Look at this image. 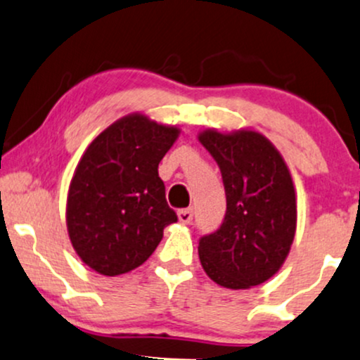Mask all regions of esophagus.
I'll use <instances>...</instances> for the list:
<instances>
[{
	"label": "esophagus",
	"instance_id": "1",
	"mask_svg": "<svg viewBox=\"0 0 360 360\" xmlns=\"http://www.w3.org/2000/svg\"><path fill=\"white\" fill-rule=\"evenodd\" d=\"M193 208H183L177 212V217H179V221L181 223H186V225H189V223L193 221Z\"/></svg>",
	"mask_w": 360,
	"mask_h": 360
}]
</instances>
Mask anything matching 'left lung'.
<instances>
[{
  "instance_id": "1",
  "label": "left lung",
  "mask_w": 360,
  "mask_h": 360,
  "mask_svg": "<svg viewBox=\"0 0 360 360\" xmlns=\"http://www.w3.org/2000/svg\"><path fill=\"white\" fill-rule=\"evenodd\" d=\"M200 142L220 167L226 212L200 238L201 266L223 288L264 283L283 266L296 230V196L283 157L257 131H203Z\"/></svg>"
}]
</instances>
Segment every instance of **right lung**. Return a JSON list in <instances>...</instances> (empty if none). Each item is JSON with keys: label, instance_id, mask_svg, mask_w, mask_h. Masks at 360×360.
<instances>
[{"label": "right lung", "instance_id": "1", "mask_svg": "<svg viewBox=\"0 0 360 360\" xmlns=\"http://www.w3.org/2000/svg\"><path fill=\"white\" fill-rule=\"evenodd\" d=\"M177 135L176 127L130 115L86 148L69 188L68 230L91 269L120 276L142 266L177 221L157 171Z\"/></svg>", "mask_w": 360, "mask_h": 360}]
</instances>
